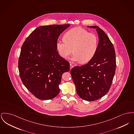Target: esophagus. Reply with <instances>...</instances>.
Listing matches in <instances>:
<instances>
[{"label":"esophagus","mask_w":134,"mask_h":134,"mask_svg":"<svg viewBox=\"0 0 134 134\" xmlns=\"http://www.w3.org/2000/svg\"><path fill=\"white\" fill-rule=\"evenodd\" d=\"M73 67H74V66H73L72 64H70V70H71V69H72Z\"/></svg>","instance_id":"obj_1"}]
</instances>
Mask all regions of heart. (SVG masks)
<instances>
[{
	"instance_id": "1",
	"label": "heart",
	"mask_w": 134,
	"mask_h": 134,
	"mask_svg": "<svg viewBox=\"0 0 134 134\" xmlns=\"http://www.w3.org/2000/svg\"><path fill=\"white\" fill-rule=\"evenodd\" d=\"M98 47V38L96 35L81 28H75L66 32L64 40H58L56 47L62 58L66 59L74 53L72 61L82 63L90 61L94 56Z\"/></svg>"
}]
</instances>
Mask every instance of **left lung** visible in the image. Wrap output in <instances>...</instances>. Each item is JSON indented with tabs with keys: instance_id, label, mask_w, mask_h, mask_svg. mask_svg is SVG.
<instances>
[{
	"instance_id": "1",
	"label": "left lung",
	"mask_w": 134,
	"mask_h": 134,
	"mask_svg": "<svg viewBox=\"0 0 134 134\" xmlns=\"http://www.w3.org/2000/svg\"><path fill=\"white\" fill-rule=\"evenodd\" d=\"M99 43L94 57L87 64L75 66L71 70L76 92L82 99L93 101L101 98L110 89L116 69L113 46L107 34L96 26Z\"/></svg>"
}]
</instances>
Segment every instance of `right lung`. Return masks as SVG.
<instances>
[{
  "mask_svg": "<svg viewBox=\"0 0 134 134\" xmlns=\"http://www.w3.org/2000/svg\"><path fill=\"white\" fill-rule=\"evenodd\" d=\"M70 26H39L22 45L18 63L20 76L24 86L39 99H52L59 94L62 75L69 71V63L59 55L56 42Z\"/></svg>",
  "mask_w": 134,
  "mask_h": 134,
  "instance_id": "add662e5",
  "label": "right lung"
}]
</instances>
